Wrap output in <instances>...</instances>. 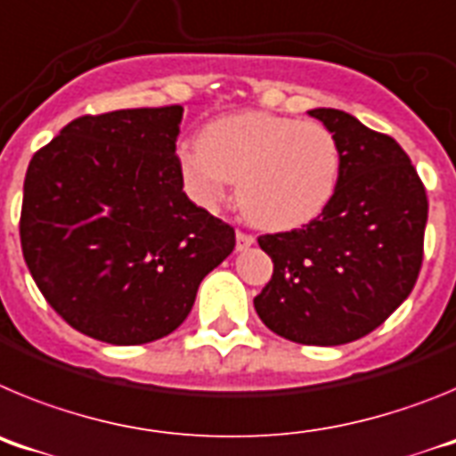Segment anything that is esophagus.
<instances>
[{
    "label": "esophagus",
    "mask_w": 456,
    "mask_h": 456,
    "mask_svg": "<svg viewBox=\"0 0 456 456\" xmlns=\"http://www.w3.org/2000/svg\"><path fill=\"white\" fill-rule=\"evenodd\" d=\"M235 248L237 251H247L248 247H253V244H256V237L253 235H247V232H241V231H237V235H235Z\"/></svg>",
    "instance_id": "obj_1"
}]
</instances>
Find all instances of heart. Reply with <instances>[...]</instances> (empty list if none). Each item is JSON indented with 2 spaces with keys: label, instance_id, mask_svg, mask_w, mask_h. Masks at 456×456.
Returning <instances> with one entry per match:
<instances>
[{
  "label": "heart",
  "instance_id": "heart-1",
  "mask_svg": "<svg viewBox=\"0 0 456 456\" xmlns=\"http://www.w3.org/2000/svg\"><path fill=\"white\" fill-rule=\"evenodd\" d=\"M178 168L191 199L203 208H216L237 180V200L253 224L294 231L333 199L340 148L317 120L240 111L205 125L199 143H183Z\"/></svg>",
  "mask_w": 456,
  "mask_h": 456
}]
</instances>
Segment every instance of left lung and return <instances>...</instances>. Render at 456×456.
Returning <instances> with one entry per match:
<instances>
[{
  "mask_svg": "<svg viewBox=\"0 0 456 456\" xmlns=\"http://www.w3.org/2000/svg\"><path fill=\"white\" fill-rule=\"evenodd\" d=\"M308 114L336 136L340 178L317 219L257 237L273 276L253 305L281 338L336 347L374 331L411 294L429 205L397 141L340 109Z\"/></svg>",
  "mask_w": 456,
  "mask_h": 456,
  "instance_id": "obj_1",
  "label": "left lung"
}]
</instances>
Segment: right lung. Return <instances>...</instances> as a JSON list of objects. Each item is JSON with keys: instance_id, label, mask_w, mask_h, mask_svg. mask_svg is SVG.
Wrapping results in <instances>:
<instances>
[{"instance_id": "obj_1", "label": "right lung", "mask_w": 456, "mask_h": 456, "mask_svg": "<svg viewBox=\"0 0 456 456\" xmlns=\"http://www.w3.org/2000/svg\"><path fill=\"white\" fill-rule=\"evenodd\" d=\"M184 109L82 116L31 157L20 241L47 304L84 336L143 345L187 320L235 231L183 191Z\"/></svg>"}]
</instances>
